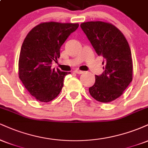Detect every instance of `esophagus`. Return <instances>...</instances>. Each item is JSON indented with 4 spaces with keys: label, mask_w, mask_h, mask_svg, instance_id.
I'll return each instance as SVG.
<instances>
[{
    "label": "esophagus",
    "mask_w": 148,
    "mask_h": 148,
    "mask_svg": "<svg viewBox=\"0 0 148 148\" xmlns=\"http://www.w3.org/2000/svg\"><path fill=\"white\" fill-rule=\"evenodd\" d=\"M75 72L76 74H83V73H84V71H81V70H76Z\"/></svg>",
    "instance_id": "1"
}]
</instances>
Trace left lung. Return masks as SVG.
<instances>
[{
    "label": "left lung",
    "instance_id": "left-lung-1",
    "mask_svg": "<svg viewBox=\"0 0 148 148\" xmlns=\"http://www.w3.org/2000/svg\"><path fill=\"white\" fill-rule=\"evenodd\" d=\"M81 28L98 56L104 59V71L95 75V83L89 88L90 94L100 102H111L123 95L132 81L130 46L123 34L111 23L88 21L81 23Z\"/></svg>",
    "mask_w": 148,
    "mask_h": 148
}]
</instances>
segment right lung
Listing matches in <instances>:
<instances>
[{"instance_id":"add662e5","label":"right lung","mask_w":148,"mask_h":148,"mask_svg":"<svg viewBox=\"0 0 148 148\" xmlns=\"http://www.w3.org/2000/svg\"><path fill=\"white\" fill-rule=\"evenodd\" d=\"M78 23L47 22L36 25L22 44L18 60V76L32 96L49 102L58 95L64 76L70 72L51 68L60 58V49Z\"/></svg>"}]
</instances>
